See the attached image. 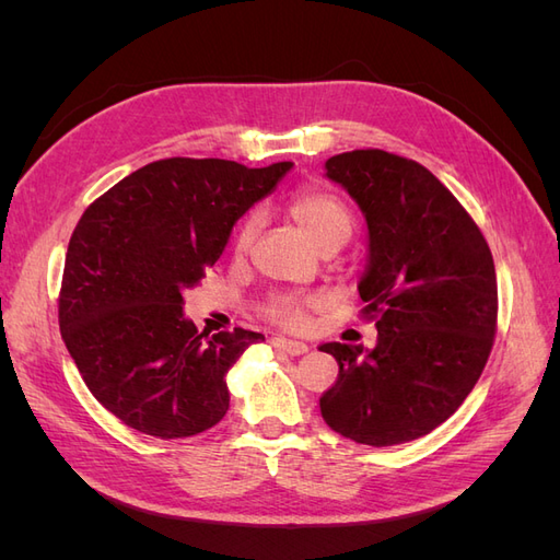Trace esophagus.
Listing matches in <instances>:
<instances>
[{
	"label": "esophagus",
	"instance_id": "esophagus-1",
	"mask_svg": "<svg viewBox=\"0 0 560 560\" xmlns=\"http://www.w3.org/2000/svg\"><path fill=\"white\" fill-rule=\"evenodd\" d=\"M270 346L282 350V352H287V354H292V358H296V354L308 352V346H306V343L290 341V338H270Z\"/></svg>",
	"mask_w": 560,
	"mask_h": 560
}]
</instances>
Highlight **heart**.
Listing matches in <instances>:
<instances>
[{"instance_id": "1", "label": "heart", "mask_w": 560, "mask_h": 560, "mask_svg": "<svg viewBox=\"0 0 560 560\" xmlns=\"http://www.w3.org/2000/svg\"><path fill=\"white\" fill-rule=\"evenodd\" d=\"M287 212L308 235L311 243L329 252L341 247L352 231V219L346 202L322 189H299L287 198ZM261 226V217L252 212L241 219L238 229L233 233V249L243 254L252 241L257 238ZM317 306V299H303L296 294H278L266 301L264 315L282 329H303L308 325V311Z\"/></svg>"}]
</instances>
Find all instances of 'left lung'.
<instances>
[{
	"label": "left lung",
	"instance_id": "left-lung-1",
	"mask_svg": "<svg viewBox=\"0 0 560 560\" xmlns=\"http://www.w3.org/2000/svg\"><path fill=\"white\" fill-rule=\"evenodd\" d=\"M369 229L360 280L376 348L322 343L338 378L319 397L327 425L364 446H395L448 420L493 350L498 278L479 226L425 165L383 149L327 161Z\"/></svg>",
	"mask_w": 560,
	"mask_h": 560
}]
</instances>
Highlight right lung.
I'll use <instances>...</instances> for the list:
<instances>
[{"label": "right lung", "instance_id": "obj_1", "mask_svg": "<svg viewBox=\"0 0 560 560\" xmlns=\"http://www.w3.org/2000/svg\"><path fill=\"white\" fill-rule=\"evenodd\" d=\"M290 167L163 159L81 214L65 257L60 334L93 397L128 428L184 439L226 416L229 369L264 334L198 331L182 294L206 278L233 224Z\"/></svg>", "mask_w": 560, "mask_h": 560}]
</instances>
